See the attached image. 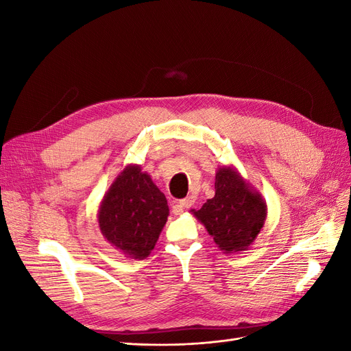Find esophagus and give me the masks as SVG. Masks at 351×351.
<instances>
[{"instance_id": "esophagus-1", "label": "esophagus", "mask_w": 351, "mask_h": 351, "mask_svg": "<svg viewBox=\"0 0 351 351\" xmlns=\"http://www.w3.org/2000/svg\"><path fill=\"white\" fill-rule=\"evenodd\" d=\"M195 204V196L193 195H190V196H187V197H184V199H182L178 202V208L180 209H186V208H190Z\"/></svg>"}]
</instances>
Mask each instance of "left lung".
Segmentation results:
<instances>
[{
  "instance_id": "8db88e82",
  "label": "left lung",
  "mask_w": 351,
  "mask_h": 351,
  "mask_svg": "<svg viewBox=\"0 0 351 351\" xmlns=\"http://www.w3.org/2000/svg\"><path fill=\"white\" fill-rule=\"evenodd\" d=\"M192 212L221 250L234 253L246 250L256 239L267 218V205L234 169L222 167L215 177V196Z\"/></svg>"
}]
</instances>
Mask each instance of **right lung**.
Listing matches in <instances>:
<instances>
[{
	"label": "right lung",
	"mask_w": 351,
	"mask_h": 351,
	"mask_svg": "<svg viewBox=\"0 0 351 351\" xmlns=\"http://www.w3.org/2000/svg\"><path fill=\"white\" fill-rule=\"evenodd\" d=\"M168 205L152 178L130 165L117 177L99 208L102 236L129 258L145 259L161 234Z\"/></svg>",
	"instance_id": "add662e5"
}]
</instances>
